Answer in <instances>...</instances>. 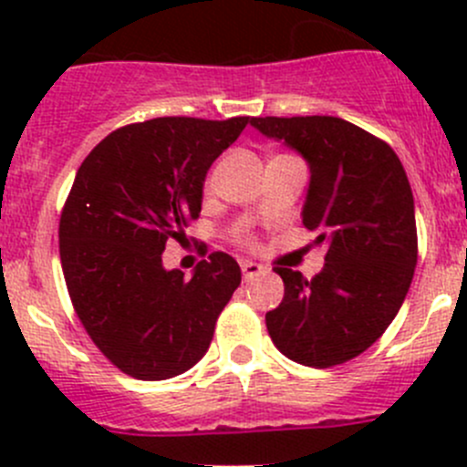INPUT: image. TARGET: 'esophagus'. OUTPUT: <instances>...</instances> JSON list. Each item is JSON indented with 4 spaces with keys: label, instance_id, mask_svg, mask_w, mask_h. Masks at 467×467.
I'll return each instance as SVG.
<instances>
[{
    "label": "esophagus",
    "instance_id": "esophagus-1",
    "mask_svg": "<svg viewBox=\"0 0 467 467\" xmlns=\"http://www.w3.org/2000/svg\"><path fill=\"white\" fill-rule=\"evenodd\" d=\"M242 273H244V280L253 282L255 277H260L264 273V266L257 262H242Z\"/></svg>",
    "mask_w": 467,
    "mask_h": 467
}]
</instances>
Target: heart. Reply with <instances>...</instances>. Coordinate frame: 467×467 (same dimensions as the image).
Returning <instances> with one entry per match:
<instances>
[{
	"label": "heart",
	"mask_w": 467,
	"mask_h": 467,
	"mask_svg": "<svg viewBox=\"0 0 467 467\" xmlns=\"http://www.w3.org/2000/svg\"><path fill=\"white\" fill-rule=\"evenodd\" d=\"M205 185H210V178H207V181H205ZM239 242L246 244V246H253V239L248 237V234H242V237H239Z\"/></svg>",
	"instance_id": "heart-1"
}]
</instances>
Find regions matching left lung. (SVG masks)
I'll return each instance as SVG.
<instances>
[{
	"label": "left lung",
	"mask_w": 467,
	"mask_h": 467,
	"mask_svg": "<svg viewBox=\"0 0 467 467\" xmlns=\"http://www.w3.org/2000/svg\"><path fill=\"white\" fill-rule=\"evenodd\" d=\"M251 124L309 162L303 225L327 244L312 280L275 266L280 307L266 314L277 350L312 368H332L368 350L402 307L418 262L413 194L384 140L338 117H255Z\"/></svg>",
	"instance_id": "1"
}]
</instances>
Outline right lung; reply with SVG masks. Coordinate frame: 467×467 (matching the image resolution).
Instances as JSON below:
<instances>
[{
	"label": "right lung",
	"instance_id": "1",
	"mask_svg": "<svg viewBox=\"0 0 467 467\" xmlns=\"http://www.w3.org/2000/svg\"><path fill=\"white\" fill-rule=\"evenodd\" d=\"M246 124L251 117L138 121L112 130L78 167L58 225L65 285L94 346L130 378L190 370L242 282L228 253L185 277L164 271L162 251L199 219L207 169Z\"/></svg>",
	"mask_w": 467,
	"mask_h": 467
}]
</instances>
